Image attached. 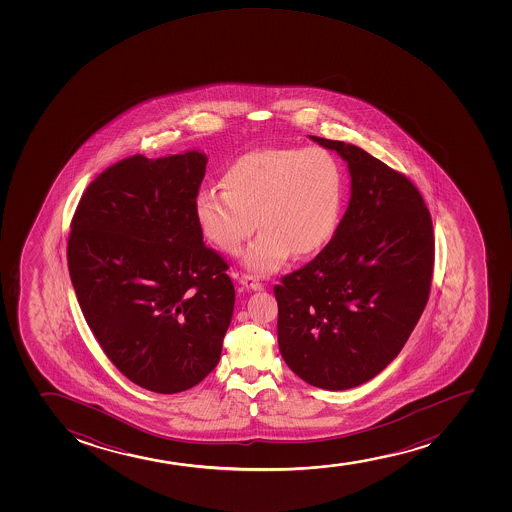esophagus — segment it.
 <instances>
[{"label":"esophagus","mask_w":512,"mask_h":512,"mask_svg":"<svg viewBox=\"0 0 512 512\" xmlns=\"http://www.w3.org/2000/svg\"><path fill=\"white\" fill-rule=\"evenodd\" d=\"M239 282H241V285H244V287L249 288V290H263V288H265V285L259 282L258 278L253 277V275H242Z\"/></svg>","instance_id":"34e87169"}]
</instances>
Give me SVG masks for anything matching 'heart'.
I'll return each instance as SVG.
<instances>
[{
	"label": "heart",
	"mask_w": 512,
	"mask_h": 512,
	"mask_svg": "<svg viewBox=\"0 0 512 512\" xmlns=\"http://www.w3.org/2000/svg\"><path fill=\"white\" fill-rule=\"evenodd\" d=\"M223 188L205 186L194 198V218L208 241L234 254L256 229L244 265L268 275L290 254L306 256L331 239L343 200V169L324 147L263 148L232 160Z\"/></svg>",
	"instance_id": "b5f03b06"
}]
</instances>
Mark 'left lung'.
<instances>
[{
	"instance_id": "left-lung-1",
	"label": "left lung",
	"mask_w": 512,
	"mask_h": 512,
	"mask_svg": "<svg viewBox=\"0 0 512 512\" xmlns=\"http://www.w3.org/2000/svg\"><path fill=\"white\" fill-rule=\"evenodd\" d=\"M350 172V201L331 241L282 278L278 347L288 367L328 391L355 388L405 347L429 300L434 229L408 177L345 141L309 135Z\"/></svg>"
}]
</instances>
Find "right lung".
Returning <instances> with one entry per match:
<instances>
[{"label":"right lung","instance_id":"right-lung-1","mask_svg":"<svg viewBox=\"0 0 512 512\" xmlns=\"http://www.w3.org/2000/svg\"><path fill=\"white\" fill-rule=\"evenodd\" d=\"M206 162L198 150L121 160L71 220L68 270L85 321L112 364L153 393L203 381L234 312L229 265L194 218Z\"/></svg>","mask_w":512,"mask_h":512}]
</instances>
